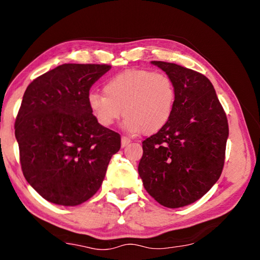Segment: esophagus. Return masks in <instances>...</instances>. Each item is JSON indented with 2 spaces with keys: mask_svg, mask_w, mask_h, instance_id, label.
Masks as SVG:
<instances>
[{
  "mask_svg": "<svg viewBox=\"0 0 260 260\" xmlns=\"http://www.w3.org/2000/svg\"><path fill=\"white\" fill-rule=\"evenodd\" d=\"M129 142L131 139L127 138V136H121V147H126Z\"/></svg>",
  "mask_w": 260,
  "mask_h": 260,
  "instance_id": "34e87169",
  "label": "esophagus"
}]
</instances>
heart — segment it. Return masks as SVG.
<instances>
[{
    "mask_svg": "<svg viewBox=\"0 0 260 260\" xmlns=\"http://www.w3.org/2000/svg\"><path fill=\"white\" fill-rule=\"evenodd\" d=\"M104 95L88 96L90 111L103 127L124 116L131 133L150 135L160 131L174 112L177 88L172 78L150 70H128L104 83Z\"/></svg>",
    "mask_w": 260,
    "mask_h": 260,
    "instance_id": "heart-1",
    "label": "heart"
}]
</instances>
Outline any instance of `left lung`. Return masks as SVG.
<instances>
[{"instance_id": "obj_1", "label": "left lung", "mask_w": 260, "mask_h": 260, "mask_svg": "<svg viewBox=\"0 0 260 260\" xmlns=\"http://www.w3.org/2000/svg\"><path fill=\"white\" fill-rule=\"evenodd\" d=\"M177 88L170 121L143 140L139 174L146 190L166 208L200 200L218 181L225 164L228 120L212 83L204 74L152 60Z\"/></svg>"}]
</instances>
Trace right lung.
<instances>
[{
	"label": "right lung",
	"instance_id": "right-lung-1",
	"mask_svg": "<svg viewBox=\"0 0 260 260\" xmlns=\"http://www.w3.org/2000/svg\"><path fill=\"white\" fill-rule=\"evenodd\" d=\"M108 64H63L26 88L15 122L21 171L51 203L74 206L95 195L120 135L96 120L88 104Z\"/></svg>",
	"mask_w": 260,
	"mask_h": 260
}]
</instances>
